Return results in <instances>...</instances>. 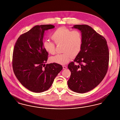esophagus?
<instances>
[{"instance_id": "34e87169", "label": "esophagus", "mask_w": 120, "mask_h": 120, "mask_svg": "<svg viewBox=\"0 0 120 120\" xmlns=\"http://www.w3.org/2000/svg\"><path fill=\"white\" fill-rule=\"evenodd\" d=\"M63 69H66L67 68V67L66 66H63Z\"/></svg>"}]
</instances>
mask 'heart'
Segmentation results:
<instances>
[{
	"label": "heart",
	"instance_id": "heart-1",
	"mask_svg": "<svg viewBox=\"0 0 120 120\" xmlns=\"http://www.w3.org/2000/svg\"><path fill=\"white\" fill-rule=\"evenodd\" d=\"M51 38L56 45L63 44V52H64L51 57L52 62L65 65L80 53L82 45V36L79 30H71L65 27H60L53 32ZM43 46L49 53H55L54 43L46 40L43 43Z\"/></svg>",
	"mask_w": 120,
	"mask_h": 120
}]
</instances>
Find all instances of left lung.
<instances>
[{
  "label": "left lung",
  "mask_w": 120,
  "mask_h": 120,
  "mask_svg": "<svg viewBox=\"0 0 120 120\" xmlns=\"http://www.w3.org/2000/svg\"><path fill=\"white\" fill-rule=\"evenodd\" d=\"M72 28L79 30L82 36L80 53L68 68L71 72L68 81L69 89L85 93L95 88L103 80L109 67V53L105 39L87 25H75Z\"/></svg>",
  "instance_id": "left-lung-1"
}]
</instances>
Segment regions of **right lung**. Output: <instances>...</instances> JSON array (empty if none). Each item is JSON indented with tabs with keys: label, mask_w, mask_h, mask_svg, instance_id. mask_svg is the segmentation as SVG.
<instances>
[{
	"label": "right lung",
	"mask_w": 120,
	"mask_h": 120,
	"mask_svg": "<svg viewBox=\"0 0 120 120\" xmlns=\"http://www.w3.org/2000/svg\"><path fill=\"white\" fill-rule=\"evenodd\" d=\"M52 25L35 26L18 38L13 49L12 68L19 82L31 91L41 93L49 90L63 69L56 63H45L48 53L43 46L45 30L54 28Z\"/></svg>",
	"instance_id": "right-lung-1"
}]
</instances>
